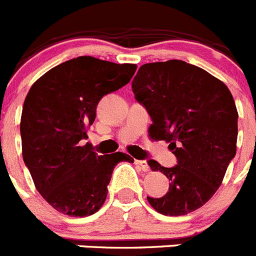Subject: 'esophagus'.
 <instances>
[{
	"mask_svg": "<svg viewBox=\"0 0 256 256\" xmlns=\"http://www.w3.org/2000/svg\"><path fill=\"white\" fill-rule=\"evenodd\" d=\"M134 164H136V165L140 166V168H142V171H148L150 170L148 164H147L144 160H136Z\"/></svg>",
	"mask_w": 256,
	"mask_h": 256,
	"instance_id": "esophagus-1",
	"label": "esophagus"
}]
</instances>
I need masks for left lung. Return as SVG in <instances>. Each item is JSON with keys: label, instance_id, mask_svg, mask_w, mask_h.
<instances>
[{"label": "left lung", "instance_id": "obj_1", "mask_svg": "<svg viewBox=\"0 0 256 256\" xmlns=\"http://www.w3.org/2000/svg\"><path fill=\"white\" fill-rule=\"evenodd\" d=\"M132 90L151 116V137L168 142L176 157L172 168L148 164L170 184L165 196L147 200L165 216L198 210L217 192L236 154L238 114L231 92L207 71L179 60L140 66Z\"/></svg>", "mask_w": 256, "mask_h": 256}]
</instances>
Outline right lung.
Segmentation results:
<instances>
[{"mask_svg":"<svg viewBox=\"0 0 256 256\" xmlns=\"http://www.w3.org/2000/svg\"><path fill=\"white\" fill-rule=\"evenodd\" d=\"M136 64L82 56L60 63L35 82L21 114L22 158L40 196L71 217L102 208L112 170L130 154H99L88 140L102 96L130 81Z\"/></svg>","mask_w":256,"mask_h":256,"instance_id":"right-lung-1","label":"right lung"}]
</instances>
